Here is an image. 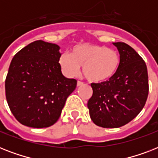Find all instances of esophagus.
<instances>
[{
	"mask_svg": "<svg viewBox=\"0 0 158 158\" xmlns=\"http://www.w3.org/2000/svg\"><path fill=\"white\" fill-rule=\"evenodd\" d=\"M84 84V83L81 81H78L77 82V87H79V86H82Z\"/></svg>",
	"mask_w": 158,
	"mask_h": 158,
	"instance_id": "obj_1",
	"label": "esophagus"
}]
</instances>
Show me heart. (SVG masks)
I'll return each instance as SVG.
<instances>
[{
	"label": "heart",
	"mask_w": 158,
	"mask_h": 158,
	"mask_svg": "<svg viewBox=\"0 0 158 158\" xmlns=\"http://www.w3.org/2000/svg\"><path fill=\"white\" fill-rule=\"evenodd\" d=\"M59 64L64 74L75 76L80 66L89 81L102 83L114 77L120 64L119 53L114 49L96 44L74 46L69 53H62Z\"/></svg>",
	"instance_id": "heart-1"
}]
</instances>
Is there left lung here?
I'll use <instances>...</instances> for the list:
<instances>
[{"label":"left lung","mask_w":158,"mask_h":158,"mask_svg":"<svg viewBox=\"0 0 158 158\" xmlns=\"http://www.w3.org/2000/svg\"><path fill=\"white\" fill-rule=\"evenodd\" d=\"M120 57L116 74L108 81L92 84L93 96L88 102L91 120L103 128H118L135 119L148 95L147 65L125 43H113Z\"/></svg>","instance_id":"1"}]
</instances>
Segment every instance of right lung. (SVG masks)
I'll return each instance as SVG.
<instances>
[{
  "label": "right lung",
  "mask_w": 158,
  "mask_h": 158,
  "mask_svg": "<svg viewBox=\"0 0 158 158\" xmlns=\"http://www.w3.org/2000/svg\"><path fill=\"white\" fill-rule=\"evenodd\" d=\"M60 47L35 41L15 55L5 88L7 103L15 119L32 128H47L59 119L77 80L62 74Z\"/></svg>",
  "instance_id": "right-lung-1"
}]
</instances>
